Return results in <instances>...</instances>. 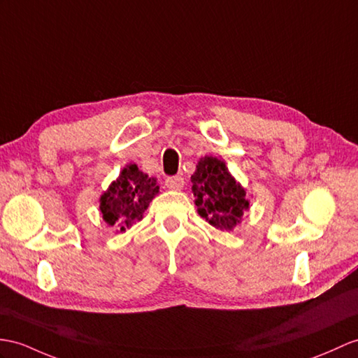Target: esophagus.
I'll return each mask as SVG.
<instances>
[{
  "label": "esophagus",
  "instance_id": "34e87169",
  "mask_svg": "<svg viewBox=\"0 0 358 358\" xmlns=\"http://www.w3.org/2000/svg\"><path fill=\"white\" fill-rule=\"evenodd\" d=\"M165 185L170 189H182L184 188V178L180 176H171L165 179Z\"/></svg>",
  "mask_w": 358,
  "mask_h": 358
}]
</instances>
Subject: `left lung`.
<instances>
[{"mask_svg":"<svg viewBox=\"0 0 358 358\" xmlns=\"http://www.w3.org/2000/svg\"><path fill=\"white\" fill-rule=\"evenodd\" d=\"M194 203L200 217L220 231H232L249 209L246 191L232 178L222 159L205 156L191 176Z\"/></svg>","mask_w":358,"mask_h":358,"instance_id":"1","label":"left lung"}]
</instances>
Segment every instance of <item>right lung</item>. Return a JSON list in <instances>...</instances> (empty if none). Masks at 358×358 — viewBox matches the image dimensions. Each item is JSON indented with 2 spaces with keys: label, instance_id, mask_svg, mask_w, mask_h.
I'll list each match as a JSON object with an SVG mask.
<instances>
[{
  "label": "right lung",
  "instance_id": "right-lung-1",
  "mask_svg": "<svg viewBox=\"0 0 358 358\" xmlns=\"http://www.w3.org/2000/svg\"><path fill=\"white\" fill-rule=\"evenodd\" d=\"M158 193L159 185L155 178L138 170L136 164H127L100 197L103 220L115 226L120 232H126L143 219L144 211Z\"/></svg>",
  "mask_w": 358,
  "mask_h": 358
}]
</instances>
